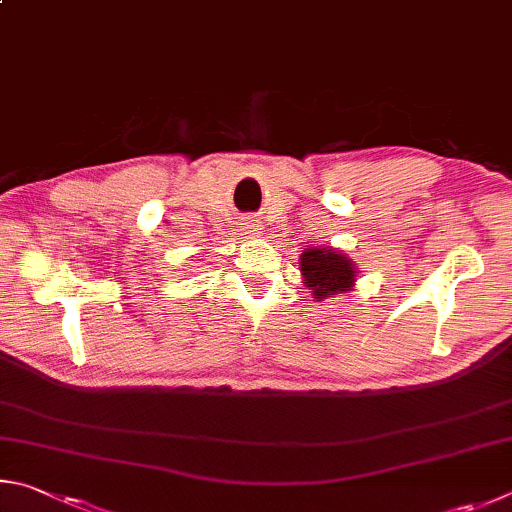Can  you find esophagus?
<instances>
[{"mask_svg": "<svg viewBox=\"0 0 512 512\" xmlns=\"http://www.w3.org/2000/svg\"><path fill=\"white\" fill-rule=\"evenodd\" d=\"M256 227H258L256 220H247L245 222V229H249V231H256Z\"/></svg>", "mask_w": 512, "mask_h": 512, "instance_id": "obj_1", "label": "esophagus"}]
</instances>
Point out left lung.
I'll use <instances>...</instances> for the list:
<instances>
[{"instance_id": "left-lung-1", "label": "left lung", "mask_w": 512, "mask_h": 512, "mask_svg": "<svg viewBox=\"0 0 512 512\" xmlns=\"http://www.w3.org/2000/svg\"><path fill=\"white\" fill-rule=\"evenodd\" d=\"M301 276L312 290V299H326L330 294L348 292L355 285V263L333 247H310L301 254Z\"/></svg>"}]
</instances>
